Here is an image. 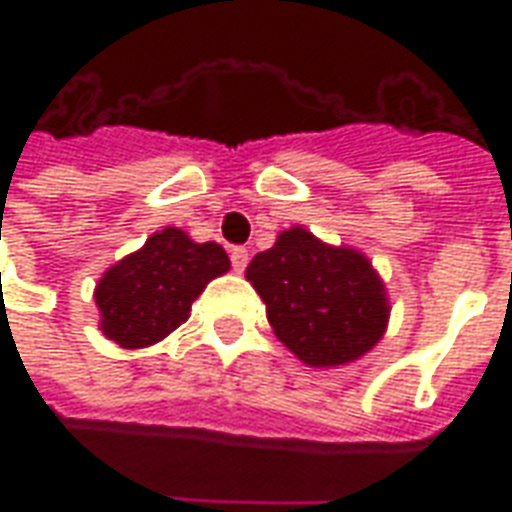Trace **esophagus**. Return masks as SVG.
<instances>
[{
    "instance_id": "obj_1",
    "label": "esophagus",
    "mask_w": 512,
    "mask_h": 512,
    "mask_svg": "<svg viewBox=\"0 0 512 512\" xmlns=\"http://www.w3.org/2000/svg\"><path fill=\"white\" fill-rule=\"evenodd\" d=\"M230 263H233L235 274L244 271L246 263H249V252H246L244 246H233V249H230Z\"/></svg>"
}]
</instances>
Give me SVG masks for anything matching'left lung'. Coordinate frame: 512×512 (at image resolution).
Returning a JSON list of instances; mask_svg holds the SVG:
<instances>
[{"label":"left lung","mask_w":512,"mask_h":512,"mask_svg":"<svg viewBox=\"0 0 512 512\" xmlns=\"http://www.w3.org/2000/svg\"><path fill=\"white\" fill-rule=\"evenodd\" d=\"M246 279L266 301L274 334L304 365H348L386 332L389 301L370 260L323 244L299 224L252 257Z\"/></svg>","instance_id":"obj_1"}]
</instances>
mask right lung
<instances>
[{
	"instance_id": "obj_1",
	"label": "right lung",
	"mask_w": 512,
	"mask_h": 512,
	"mask_svg": "<svg viewBox=\"0 0 512 512\" xmlns=\"http://www.w3.org/2000/svg\"><path fill=\"white\" fill-rule=\"evenodd\" d=\"M230 271L216 241L197 244L178 227H164L95 285L101 332L123 348H147L189 318L191 301L211 279Z\"/></svg>"
}]
</instances>
